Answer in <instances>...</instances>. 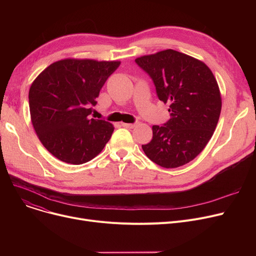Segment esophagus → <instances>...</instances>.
<instances>
[{"label": "esophagus", "instance_id": "obj_1", "mask_svg": "<svg viewBox=\"0 0 256 256\" xmlns=\"http://www.w3.org/2000/svg\"><path fill=\"white\" fill-rule=\"evenodd\" d=\"M121 126H122L124 128H132L136 126L135 124H124V122L121 124Z\"/></svg>", "mask_w": 256, "mask_h": 256}]
</instances>
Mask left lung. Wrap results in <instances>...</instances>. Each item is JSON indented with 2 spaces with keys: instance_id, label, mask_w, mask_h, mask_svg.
I'll return each instance as SVG.
<instances>
[{
  "instance_id": "left-lung-1",
  "label": "left lung",
  "mask_w": 256,
  "mask_h": 256,
  "mask_svg": "<svg viewBox=\"0 0 256 256\" xmlns=\"http://www.w3.org/2000/svg\"><path fill=\"white\" fill-rule=\"evenodd\" d=\"M136 63L152 78L160 100L170 104L169 121L152 126V139L142 150L160 167L186 165L216 130L222 108L217 80L204 62L170 48L141 56Z\"/></svg>"
}]
</instances>
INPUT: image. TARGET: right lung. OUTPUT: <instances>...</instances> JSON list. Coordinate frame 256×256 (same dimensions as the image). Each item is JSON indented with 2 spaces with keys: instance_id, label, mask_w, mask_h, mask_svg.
Masks as SVG:
<instances>
[{
  "instance_id": "add662e5",
  "label": "right lung",
  "mask_w": 256,
  "mask_h": 256,
  "mask_svg": "<svg viewBox=\"0 0 256 256\" xmlns=\"http://www.w3.org/2000/svg\"><path fill=\"white\" fill-rule=\"evenodd\" d=\"M120 61L66 58L52 63L29 90L30 115L40 142L58 160L80 165L104 150L114 132L108 121L90 118L91 104Z\"/></svg>"
}]
</instances>
